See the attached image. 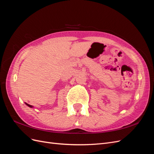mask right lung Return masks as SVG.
Here are the masks:
<instances>
[{
	"label": "right lung",
	"mask_w": 154,
	"mask_h": 154,
	"mask_svg": "<svg viewBox=\"0 0 154 154\" xmlns=\"http://www.w3.org/2000/svg\"><path fill=\"white\" fill-rule=\"evenodd\" d=\"M26 103V105H27L29 107H31V108H32V107H33V106H32V105H29V104H27V103Z\"/></svg>",
	"instance_id": "1"
}]
</instances>
